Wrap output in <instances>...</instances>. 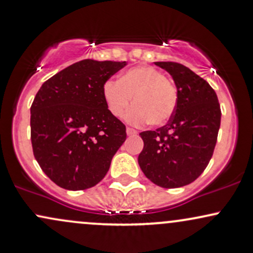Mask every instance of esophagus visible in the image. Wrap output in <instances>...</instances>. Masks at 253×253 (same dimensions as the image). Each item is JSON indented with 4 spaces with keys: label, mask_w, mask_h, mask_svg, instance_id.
<instances>
[{
    "label": "esophagus",
    "mask_w": 253,
    "mask_h": 253,
    "mask_svg": "<svg viewBox=\"0 0 253 253\" xmlns=\"http://www.w3.org/2000/svg\"><path fill=\"white\" fill-rule=\"evenodd\" d=\"M126 134L129 136H132V135H136L137 131L135 129H132V127H126Z\"/></svg>",
    "instance_id": "1"
}]
</instances>
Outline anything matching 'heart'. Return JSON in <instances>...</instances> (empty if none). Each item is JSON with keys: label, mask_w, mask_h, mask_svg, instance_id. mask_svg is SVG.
I'll use <instances>...</instances> for the list:
<instances>
[{"label": "heart", "mask_w": 253, "mask_h": 253, "mask_svg": "<svg viewBox=\"0 0 253 253\" xmlns=\"http://www.w3.org/2000/svg\"><path fill=\"white\" fill-rule=\"evenodd\" d=\"M108 112L115 118L123 117L130 104L135 106L126 119L132 124L148 123L159 126L168 123L178 101L177 85L165 73L152 66L129 69L118 81L110 80L102 86Z\"/></svg>", "instance_id": "1"}]
</instances>
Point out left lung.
Instances as JSON below:
<instances>
[{"instance_id":"obj_1","label":"left lung","mask_w":253,"mask_h":253,"mask_svg":"<svg viewBox=\"0 0 253 253\" xmlns=\"http://www.w3.org/2000/svg\"><path fill=\"white\" fill-rule=\"evenodd\" d=\"M172 76L178 90L175 113L164 126L140 132L141 170L154 184L177 188L197 180L213 154L221 126V107L211 85L188 67L156 62Z\"/></svg>"}]
</instances>
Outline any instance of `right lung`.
Returning a JSON list of instances; mask_svg holds the SVG:
<instances>
[{
  "label": "right lung",
  "instance_id": "obj_1",
  "mask_svg": "<svg viewBox=\"0 0 253 253\" xmlns=\"http://www.w3.org/2000/svg\"><path fill=\"white\" fill-rule=\"evenodd\" d=\"M126 61L85 59L45 81L31 105V143L43 172L59 187L83 191L99 183L126 138L107 110L102 86Z\"/></svg>",
  "mask_w": 253,
  "mask_h": 253
}]
</instances>
